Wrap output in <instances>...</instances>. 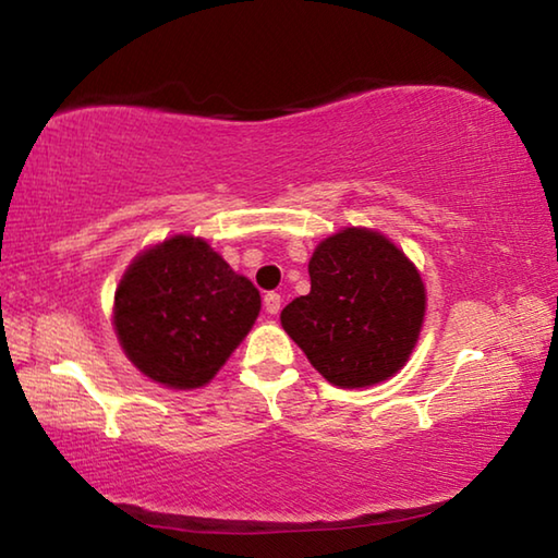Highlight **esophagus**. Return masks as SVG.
<instances>
[{"instance_id":"34e87169","label":"esophagus","mask_w":558,"mask_h":558,"mask_svg":"<svg viewBox=\"0 0 558 558\" xmlns=\"http://www.w3.org/2000/svg\"><path fill=\"white\" fill-rule=\"evenodd\" d=\"M263 307H266L268 315H278L280 313V295H278V292H266V295H263Z\"/></svg>"}]
</instances>
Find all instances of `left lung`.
Returning a JSON list of instances; mask_svg holds the SVG:
<instances>
[{"instance_id":"8db88e82","label":"left lung","mask_w":558,"mask_h":558,"mask_svg":"<svg viewBox=\"0 0 558 558\" xmlns=\"http://www.w3.org/2000/svg\"><path fill=\"white\" fill-rule=\"evenodd\" d=\"M310 292L280 313L329 384L362 389L401 369L418 339L426 290L413 263L366 229H344L310 258Z\"/></svg>"}]
</instances>
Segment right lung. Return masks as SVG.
<instances>
[{
  "mask_svg": "<svg viewBox=\"0 0 558 558\" xmlns=\"http://www.w3.org/2000/svg\"><path fill=\"white\" fill-rule=\"evenodd\" d=\"M258 313L253 282L192 235H174L137 256L116 292L122 349L169 389L211 381Z\"/></svg>",
  "mask_w": 558,
  "mask_h": 558,
  "instance_id": "1",
  "label": "right lung"
}]
</instances>
